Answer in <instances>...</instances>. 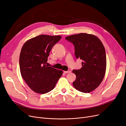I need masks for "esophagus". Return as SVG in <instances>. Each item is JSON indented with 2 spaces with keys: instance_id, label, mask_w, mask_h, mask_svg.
Listing matches in <instances>:
<instances>
[{
  "instance_id": "1",
  "label": "esophagus",
  "mask_w": 126,
  "mask_h": 126,
  "mask_svg": "<svg viewBox=\"0 0 126 126\" xmlns=\"http://www.w3.org/2000/svg\"><path fill=\"white\" fill-rule=\"evenodd\" d=\"M71 71L70 70H68V71H64V73H70Z\"/></svg>"
}]
</instances>
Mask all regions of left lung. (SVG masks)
<instances>
[{
  "instance_id": "left-lung-1",
  "label": "left lung",
  "mask_w": 126,
  "mask_h": 126,
  "mask_svg": "<svg viewBox=\"0 0 126 126\" xmlns=\"http://www.w3.org/2000/svg\"><path fill=\"white\" fill-rule=\"evenodd\" d=\"M65 38L74 45L76 58L83 60L82 68L72 71L76 75L73 86L81 92H92L101 83L105 76L106 57L104 46L92 34L79 33Z\"/></svg>"
}]
</instances>
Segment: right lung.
I'll use <instances>...</instances> for the list:
<instances>
[{
  "instance_id": "1",
  "label": "right lung",
  "mask_w": 126,
  "mask_h": 126,
  "mask_svg": "<svg viewBox=\"0 0 126 126\" xmlns=\"http://www.w3.org/2000/svg\"><path fill=\"white\" fill-rule=\"evenodd\" d=\"M61 36L40 35L26 42L22 47L19 66L22 77L34 92H50L63 75V71L49 67L47 60L53 47Z\"/></svg>"
}]
</instances>
